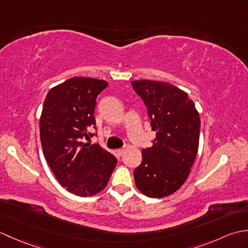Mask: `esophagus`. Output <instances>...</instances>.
Wrapping results in <instances>:
<instances>
[{
	"instance_id": "esophagus-1",
	"label": "esophagus",
	"mask_w": 248,
	"mask_h": 248,
	"mask_svg": "<svg viewBox=\"0 0 248 248\" xmlns=\"http://www.w3.org/2000/svg\"><path fill=\"white\" fill-rule=\"evenodd\" d=\"M116 152H117V155H118L119 156H121V155H123L124 154V148H121V149H117V150H116Z\"/></svg>"
}]
</instances>
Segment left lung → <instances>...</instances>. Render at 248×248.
Masks as SVG:
<instances>
[{"label":"left lung","mask_w":248,"mask_h":248,"mask_svg":"<svg viewBox=\"0 0 248 248\" xmlns=\"http://www.w3.org/2000/svg\"><path fill=\"white\" fill-rule=\"evenodd\" d=\"M148 110L155 132L152 146L141 150L134 170L136 187L150 198L170 196L186 182L196 159L200 118L193 100L180 88L161 81L131 82Z\"/></svg>","instance_id":"8db88e82"}]
</instances>
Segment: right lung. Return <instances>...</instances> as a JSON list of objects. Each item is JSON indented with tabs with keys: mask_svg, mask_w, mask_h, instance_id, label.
Wrapping results in <instances>:
<instances>
[{
	"mask_svg": "<svg viewBox=\"0 0 248 248\" xmlns=\"http://www.w3.org/2000/svg\"><path fill=\"white\" fill-rule=\"evenodd\" d=\"M107 81L75 77L51 88L40 116V140L54 176L78 196L87 197L107 186L117 159L99 145L89 147L84 139L93 136L94 108Z\"/></svg>",
	"mask_w": 248,
	"mask_h": 248,
	"instance_id": "1",
	"label": "right lung"
}]
</instances>
